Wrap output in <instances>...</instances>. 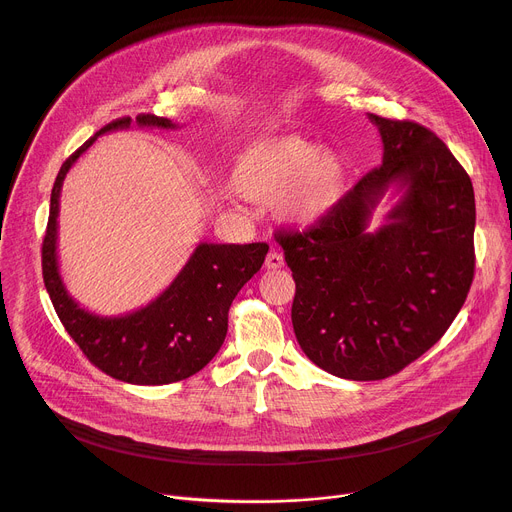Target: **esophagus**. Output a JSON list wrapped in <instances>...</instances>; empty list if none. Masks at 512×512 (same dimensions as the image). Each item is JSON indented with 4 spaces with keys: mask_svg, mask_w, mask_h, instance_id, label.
<instances>
[{
    "mask_svg": "<svg viewBox=\"0 0 512 512\" xmlns=\"http://www.w3.org/2000/svg\"><path fill=\"white\" fill-rule=\"evenodd\" d=\"M265 267H267V269H279V267H283V255L277 253V251H269L267 257H265Z\"/></svg>",
    "mask_w": 512,
    "mask_h": 512,
    "instance_id": "obj_1",
    "label": "esophagus"
}]
</instances>
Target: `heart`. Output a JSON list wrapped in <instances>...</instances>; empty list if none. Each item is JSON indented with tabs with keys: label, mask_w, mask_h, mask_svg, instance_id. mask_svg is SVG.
<instances>
[{
	"label": "heart",
	"mask_w": 512,
	"mask_h": 512,
	"mask_svg": "<svg viewBox=\"0 0 512 512\" xmlns=\"http://www.w3.org/2000/svg\"><path fill=\"white\" fill-rule=\"evenodd\" d=\"M348 170L340 156L302 133L263 137L239 156L235 188L251 200L275 198V212L285 223L312 227L342 200Z\"/></svg>",
	"instance_id": "b5f03b06"
}]
</instances>
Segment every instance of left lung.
<instances>
[{"label": "left lung", "mask_w": 512, "mask_h": 512, "mask_svg": "<svg viewBox=\"0 0 512 512\" xmlns=\"http://www.w3.org/2000/svg\"><path fill=\"white\" fill-rule=\"evenodd\" d=\"M383 162L306 231H277L296 281L291 324L306 356L350 381H381L440 340L474 279L472 180L448 145L415 121L369 113ZM400 202L366 227L387 189Z\"/></svg>", "instance_id": "8db88e82"}]
</instances>
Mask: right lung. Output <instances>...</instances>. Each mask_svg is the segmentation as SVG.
<instances>
[{
	"instance_id": "1",
	"label": "right lung",
	"mask_w": 512,
	"mask_h": 512,
	"mask_svg": "<svg viewBox=\"0 0 512 512\" xmlns=\"http://www.w3.org/2000/svg\"><path fill=\"white\" fill-rule=\"evenodd\" d=\"M135 123L176 129L170 119L150 113L137 115ZM129 125L131 117L111 121L62 164L50 194L42 275L62 326L97 369L131 385H168L202 371L223 346L229 308L239 289L261 269L269 245L200 243L176 279L148 306L123 316H97L81 308L66 291L58 271L56 218L62 182L99 135Z\"/></svg>"
}]
</instances>
